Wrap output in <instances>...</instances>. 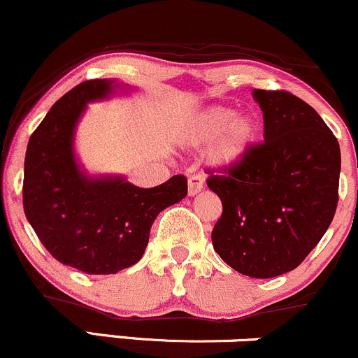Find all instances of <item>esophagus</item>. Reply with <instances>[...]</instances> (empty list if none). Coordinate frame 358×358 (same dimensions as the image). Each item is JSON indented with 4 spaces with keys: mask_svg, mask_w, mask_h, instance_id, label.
<instances>
[{
    "mask_svg": "<svg viewBox=\"0 0 358 358\" xmlns=\"http://www.w3.org/2000/svg\"><path fill=\"white\" fill-rule=\"evenodd\" d=\"M202 188V180H200L199 176H190V178H188V195H190V197H195V195L200 194Z\"/></svg>",
    "mask_w": 358,
    "mask_h": 358,
    "instance_id": "esophagus-1",
    "label": "esophagus"
}]
</instances>
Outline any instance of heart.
<instances>
[{"label":"heart","instance_id":"heart-1","mask_svg":"<svg viewBox=\"0 0 358 358\" xmlns=\"http://www.w3.org/2000/svg\"><path fill=\"white\" fill-rule=\"evenodd\" d=\"M260 134V122L253 113L236 115L231 107H207L200 110L183 129L182 139L190 148L209 149L207 161L214 170L229 171L245 161Z\"/></svg>","mask_w":358,"mask_h":358}]
</instances>
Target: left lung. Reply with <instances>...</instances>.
Wrapping results in <instances>:
<instances>
[{
    "instance_id": "obj_1",
    "label": "left lung",
    "mask_w": 358,
    "mask_h": 358,
    "mask_svg": "<svg viewBox=\"0 0 358 358\" xmlns=\"http://www.w3.org/2000/svg\"><path fill=\"white\" fill-rule=\"evenodd\" d=\"M263 139L245 161L207 185L222 202L212 231L215 253L231 268L272 278L299 266L323 238L338 203L336 137L311 105L287 92L253 90Z\"/></svg>"
}]
</instances>
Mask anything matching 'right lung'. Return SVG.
<instances>
[{"label":"right lung","mask_w":358,"mask_h":358,"mask_svg":"<svg viewBox=\"0 0 358 358\" xmlns=\"http://www.w3.org/2000/svg\"><path fill=\"white\" fill-rule=\"evenodd\" d=\"M131 90L107 78L74 86L47 112L27 146V219L57 262L90 275L136 265L159 212L187 195L182 175L141 188L122 175H90L78 159L74 136L88 103Z\"/></svg>","instance_id":"add662e5"}]
</instances>
